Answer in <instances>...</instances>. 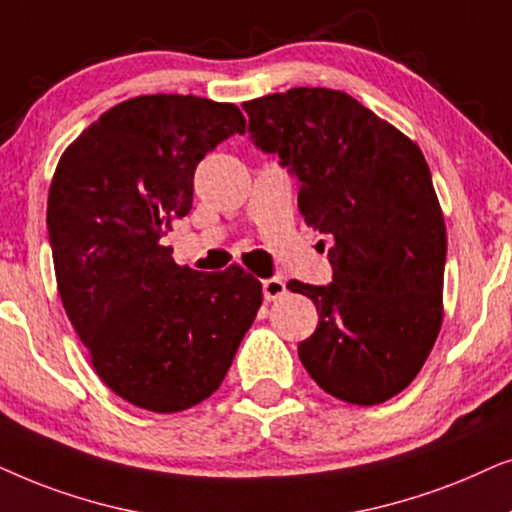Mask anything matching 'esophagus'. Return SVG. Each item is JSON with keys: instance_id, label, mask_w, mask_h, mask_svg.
Listing matches in <instances>:
<instances>
[{"instance_id": "34e87169", "label": "esophagus", "mask_w": 512, "mask_h": 512, "mask_svg": "<svg viewBox=\"0 0 512 512\" xmlns=\"http://www.w3.org/2000/svg\"><path fill=\"white\" fill-rule=\"evenodd\" d=\"M262 290H264V299L267 302H276V299H281L288 288H285V281L281 278H267V281L262 283Z\"/></svg>"}]
</instances>
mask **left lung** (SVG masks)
I'll list each match as a JSON object with an SVG mask.
<instances>
[{
	"mask_svg": "<svg viewBox=\"0 0 512 512\" xmlns=\"http://www.w3.org/2000/svg\"><path fill=\"white\" fill-rule=\"evenodd\" d=\"M243 109L255 145L297 175L304 222L335 238V281L288 283L318 309L299 360L344 403H386L424 367L445 313L447 231L424 154L332 88H290Z\"/></svg>",
	"mask_w": 512,
	"mask_h": 512,
	"instance_id": "1",
	"label": "left lung"
}]
</instances>
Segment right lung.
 <instances>
[{
    "label": "right lung",
    "instance_id": "obj_1",
    "mask_svg": "<svg viewBox=\"0 0 512 512\" xmlns=\"http://www.w3.org/2000/svg\"><path fill=\"white\" fill-rule=\"evenodd\" d=\"M234 133L241 109L199 95L124 100L60 156L49 241L67 318L98 377L142 410L210 398L262 306V283L231 264L180 267L161 236L192 210L194 170Z\"/></svg>",
    "mask_w": 512,
    "mask_h": 512
}]
</instances>
